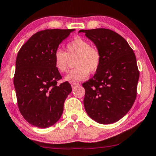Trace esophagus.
<instances>
[{"label": "esophagus", "mask_w": 156, "mask_h": 156, "mask_svg": "<svg viewBox=\"0 0 156 156\" xmlns=\"http://www.w3.org/2000/svg\"><path fill=\"white\" fill-rule=\"evenodd\" d=\"M78 85H80V83H71V87H73V88H75L76 87L78 86Z\"/></svg>", "instance_id": "34e87169"}]
</instances>
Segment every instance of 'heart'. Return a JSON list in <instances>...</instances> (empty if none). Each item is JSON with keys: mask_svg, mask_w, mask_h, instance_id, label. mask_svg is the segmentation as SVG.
I'll return each instance as SVG.
<instances>
[{"mask_svg": "<svg viewBox=\"0 0 156 156\" xmlns=\"http://www.w3.org/2000/svg\"><path fill=\"white\" fill-rule=\"evenodd\" d=\"M74 60L76 68L66 76L68 81H80L88 76L89 72L94 73L99 69L102 61V54L97 46L90 44L86 39L81 37L75 39L67 44L66 51L57 49L54 55V66L58 72H67L70 60Z\"/></svg>", "mask_w": 156, "mask_h": 156, "instance_id": "heart-1", "label": "heart"}]
</instances>
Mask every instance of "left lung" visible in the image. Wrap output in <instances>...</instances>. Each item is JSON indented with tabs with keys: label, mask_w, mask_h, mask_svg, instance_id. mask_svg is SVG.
I'll list each match as a JSON object with an SVG mask.
<instances>
[{
	"label": "left lung",
	"mask_w": 156,
	"mask_h": 156,
	"mask_svg": "<svg viewBox=\"0 0 156 156\" xmlns=\"http://www.w3.org/2000/svg\"><path fill=\"white\" fill-rule=\"evenodd\" d=\"M79 32H84L102 54L99 69L83 83L85 111L98 123L112 124L126 115L136 98L139 71L135 54L125 39L111 30Z\"/></svg>",
	"instance_id": "obj_1"
}]
</instances>
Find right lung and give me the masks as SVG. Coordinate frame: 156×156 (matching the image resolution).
Listing matches in <instances>:
<instances>
[{
    "label": "right lung",
    "mask_w": 156,
    "mask_h": 156,
    "mask_svg": "<svg viewBox=\"0 0 156 156\" xmlns=\"http://www.w3.org/2000/svg\"><path fill=\"white\" fill-rule=\"evenodd\" d=\"M72 30H45L30 37L17 54L14 86L21 115L30 124L47 128L58 121L63 104L72 91L66 81L57 84L61 74L54 66V55Z\"/></svg>",
    "instance_id": "1"
}]
</instances>
